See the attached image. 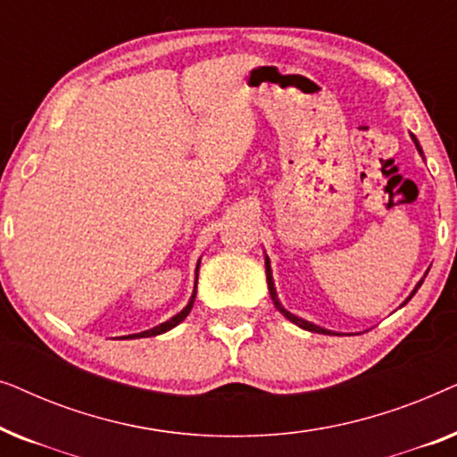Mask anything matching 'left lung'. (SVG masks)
<instances>
[{
  "label": "left lung",
  "mask_w": 457,
  "mask_h": 457,
  "mask_svg": "<svg viewBox=\"0 0 457 457\" xmlns=\"http://www.w3.org/2000/svg\"><path fill=\"white\" fill-rule=\"evenodd\" d=\"M411 141H414V143H416V149H418V154H420V155H424V154H422V147H420V143H418V139H416V137H414V135H411ZM266 280H268V291H270V297H272V302H274V308H277V310L280 312V314H283V316L287 318V320H291L293 324H297V327H299V328H303V330H312V333L333 335V333H330V330H327V328H322V327H316V324H312V322H308V320H303V318H299V316H295V314H291V312H287V310L283 308V303H280V302H278L277 289H274V280H272V268H270V260H268V255H266ZM422 280H424V278H422ZM422 280H420V283H418V285H416V289H414V291H411V295H410L408 299H405V302H403V303H408V302H410V299H411V297H414V293H416L418 289H420ZM403 303H402V305H403Z\"/></svg>",
  "instance_id": "1"
}]
</instances>
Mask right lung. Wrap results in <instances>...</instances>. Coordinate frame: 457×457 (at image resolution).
Listing matches in <instances>:
<instances>
[{
    "label": "right lung",
    "mask_w": 457,
    "mask_h": 457,
    "mask_svg": "<svg viewBox=\"0 0 457 457\" xmlns=\"http://www.w3.org/2000/svg\"><path fill=\"white\" fill-rule=\"evenodd\" d=\"M197 270H199V264H197ZM195 287H197V272H195ZM193 302H195V291H193V295H191V299H189V303H187L185 308L180 310L177 316H172L170 320L162 322V324H158V327H154V328H149V330H143V333L129 335V337H120V339H141V337H155V335H162V333H166V330L174 328V327H177V324H180V322L185 320L187 316H189V312H191V308H193Z\"/></svg>",
    "instance_id": "1"
}]
</instances>
